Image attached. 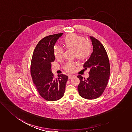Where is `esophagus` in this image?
Returning <instances> with one entry per match:
<instances>
[{
    "label": "esophagus",
    "instance_id": "34e87169",
    "mask_svg": "<svg viewBox=\"0 0 132 132\" xmlns=\"http://www.w3.org/2000/svg\"><path fill=\"white\" fill-rule=\"evenodd\" d=\"M73 77H74V75L70 74V75H69V76H68V78H69V79H72Z\"/></svg>",
    "mask_w": 132,
    "mask_h": 132
}]
</instances>
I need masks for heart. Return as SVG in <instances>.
I'll use <instances>...</instances> for the list:
<instances>
[{
	"label": "heart",
	"instance_id": "heart-1",
	"mask_svg": "<svg viewBox=\"0 0 132 132\" xmlns=\"http://www.w3.org/2000/svg\"><path fill=\"white\" fill-rule=\"evenodd\" d=\"M63 44L67 48H72L74 57L77 59L85 60L88 58L92 52V44L82 36L71 34L67 35L63 39ZM54 55L56 59L62 58L63 50L62 47L55 46L53 48ZM76 64L74 62H68L65 66V70L73 71L75 70Z\"/></svg>",
	"mask_w": 132,
	"mask_h": 132
}]
</instances>
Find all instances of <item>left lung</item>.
<instances>
[{"label":"left lung","mask_w":132,"mask_h":132,"mask_svg":"<svg viewBox=\"0 0 132 132\" xmlns=\"http://www.w3.org/2000/svg\"><path fill=\"white\" fill-rule=\"evenodd\" d=\"M93 51L84 67L90 69L88 78L81 75L77 77L80 83L77 89L79 95L86 99L92 100L100 97L108 84L110 73L109 61L103 44L96 38L90 36Z\"/></svg>","instance_id":"8db88e82"}]
</instances>
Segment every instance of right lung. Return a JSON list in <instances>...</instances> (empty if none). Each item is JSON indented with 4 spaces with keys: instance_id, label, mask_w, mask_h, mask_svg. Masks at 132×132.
Masks as SVG:
<instances>
[{
    "instance_id": "right-lung-1",
    "label": "right lung",
    "mask_w": 132,
    "mask_h": 132,
    "mask_svg": "<svg viewBox=\"0 0 132 132\" xmlns=\"http://www.w3.org/2000/svg\"><path fill=\"white\" fill-rule=\"evenodd\" d=\"M62 33L46 36L36 46L32 57L30 72L33 82L39 95L49 101L58 100L64 96L68 76L58 74L54 78L52 72V62L55 60L54 45Z\"/></svg>"
}]
</instances>
